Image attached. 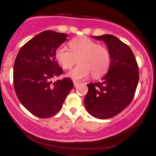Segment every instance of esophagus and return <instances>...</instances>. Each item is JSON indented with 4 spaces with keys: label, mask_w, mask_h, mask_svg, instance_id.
I'll list each match as a JSON object with an SVG mask.
<instances>
[{
    "label": "esophagus",
    "mask_w": 156,
    "mask_h": 156,
    "mask_svg": "<svg viewBox=\"0 0 156 156\" xmlns=\"http://www.w3.org/2000/svg\"><path fill=\"white\" fill-rule=\"evenodd\" d=\"M74 86H75V87H77V86L79 85V82H77V81H74Z\"/></svg>",
    "instance_id": "1"
}]
</instances>
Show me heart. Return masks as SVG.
Listing matches in <instances>:
<instances>
[{"mask_svg": "<svg viewBox=\"0 0 156 156\" xmlns=\"http://www.w3.org/2000/svg\"><path fill=\"white\" fill-rule=\"evenodd\" d=\"M68 45L70 50L64 47H59L55 51V56L65 70L71 68L78 59L79 65L69 73L70 78L81 80L91 73L93 78H97L108 70L111 55L106 47L86 37L73 39Z\"/></svg>", "mask_w": 156, "mask_h": 156, "instance_id": "heart-1", "label": "heart"}]
</instances>
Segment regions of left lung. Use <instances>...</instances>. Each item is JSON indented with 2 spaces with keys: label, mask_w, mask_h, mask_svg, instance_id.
Returning a JSON list of instances; mask_svg holds the SVG:
<instances>
[{
  "label": "left lung",
  "mask_w": 156,
  "mask_h": 156,
  "mask_svg": "<svg viewBox=\"0 0 156 156\" xmlns=\"http://www.w3.org/2000/svg\"><path fill=\"white\" fill-rule=\"evenodd\" d=\"M93 38L104 41L111 55L108 74L101 82L87 84L84 104L92 116L107 119L122 112L134 97L139 68L131 48L115 36L105 34Z\"/></svg>",
  "instance_id": "obj_1"
}]
</instances>
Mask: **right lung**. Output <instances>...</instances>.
<instances>
[{"mask_svg": "<svg viewBox=\"0 0 156 156\" xmlns=\"http://www.w3.org/2000/svg\"><path fill=\"white\" fill-rule=\"evenodd\" d=\"M68 35L43 31L26 43L19 51L13 68V84L17 97L31 114L41 119L57 113L74 87L69 78H53L63 74L55 53Z\"/></svg>", "mask_w": 156, "mask_h": 156, "instance_id": "add662e5", "label": "right lung"}]
</instances>
